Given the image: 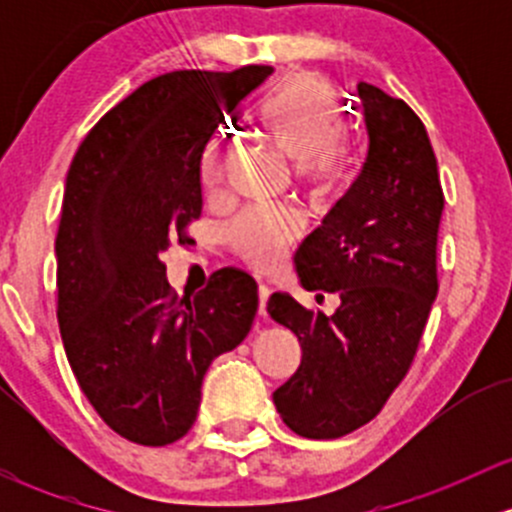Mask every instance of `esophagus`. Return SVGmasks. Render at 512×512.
Wrapping results in <instances>:
<instances>
[{
    "mask_svg": "<svg viewBox=\"0 0 512 512\" xmlns=\"http://www.w3.org/2000/svg\"><path fill=\"white\" fill-rule=\"evenodd\" d=\"M267 299H270V287L260 285L257 287V317H260L262 322H265V317H267V312H265Z\"/></svg>",
    "mask_w": 512,
    "mask_h": 512,
    "instance_id": "34e87169",
    "label": "esophagus"
}]
</instances>
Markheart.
Segmentation results:
<instances>
[{
	"instance_id": "1",
	"label": "heart",
	"mask_w": 512,
	"mask_h": 512,
	"mask_svg": "<svg viewBox=\"0 0 512 512\" xmlns=\"http://www.w3.org/2000/svg\"><path fill=\"white\" fill-rule=\"evenodd\" d=\"M342 106L319 76H294L265 98L257 128L289 163L299 165L314 193H334L347 178V143L337 131ZM230 146L218 138L203 160V188L210 198L223 193ZM235 255L252 270H272L297 237V218L287 210H252L227 230Z\"/></svg>"
}]
</instances>
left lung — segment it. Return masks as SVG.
<instances>
[{
	"mask_svg": "<svg viewBox=\"0 0 512 512\" xmlns=\"http://www.w3.org/2000/svg\"><path fill=\"white\" fill-rule=\"evenodd\" d=\"M369 153L352 188L294 252L309 292H337L334 314L275 292L267 312L292 329L299 369L272 394L304 438H339L369 423L414 361L436 299L443 213L438 163L421 118L401 98L359 84Z\"/></svg>",
	"mask_w": 512,
	"mask_h": 512,
	"instance_id": "8db88e82",
	"label": "left lung"
}]
</instances>
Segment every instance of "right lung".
I'll return each mask as SVG.
<instances>
[{"mask_svg":"<svg viewBox=\"0 0 512 512\" xmlns=\"http://www.w3.org/2000/svg\"><path fill=\"white\" fill-rule=\"evenodd\" d=\"M272 71L156 76L116 103L71 160L56 235L61 342L96 414L141 446L190 431L205 371L255 319L247 272L223 267L178 299L160 257L200 218L213 133Z\"/></svg>","mask_w":512,"mask_h":512,"instance_id":"obj_1","label":"right lung"}]
</instances>
